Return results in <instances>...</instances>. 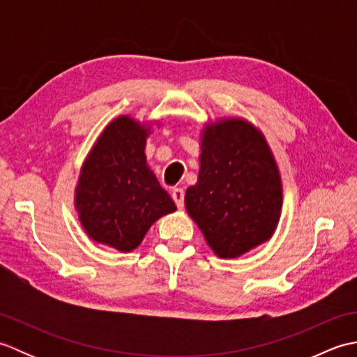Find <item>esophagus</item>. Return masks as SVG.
<instances>
[{
  "label": "esophagus",
  "instance_id": "1",
  "mask_svg": "<svg viewBox=\"0 0 357 357\" xmlns=\"http://www.w3.org/2000/svg\"><path fill=\"white\" fill-rule=\"evenodd\" d=\"M172 198H173L174 204H176L178 208L184 207V190L183 188H174V190L172 192Z\"/></svg>",
  "mask_w": 357,
  "mask_h": 357
}]
</instances>
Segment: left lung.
Wrapping results in <instances>:
<instances>
[{"mask_svg": "<svg viewBox=\"0 0 357 357\" xmlns=\"http://www.w3.org/2000/svg\"><path fill=\"white\" fill-rule=\"evenodd\" d=\"M201 150L187 211L218 256L236 257L276 229L282 206L278 167L264 136L241 119L208 126Z\"/></svg>", "mask_w": 357, "mask_h": 357, "instance_id": "1", "label": "left lung"}]
</instances>
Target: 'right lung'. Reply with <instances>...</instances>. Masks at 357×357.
Listing matches in <instances>:
<instances>
[{"label": "right lung", "instance_id": "obj_1", "mask_svg": "<svg viewBox=\"0 0 357 357\" xmlns=\"http://www.w3.org/2000/svg\"><path fill=\"white\" fill-rule=\"evenodd\" d=\"M147 130L132 118L112 121L82 167L77 207L87 234L130 252L150 225L176 210L146 164Z\"/></svg>", "mask_w": 357, "mask_h": 357}]
</instances>
